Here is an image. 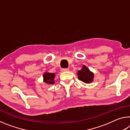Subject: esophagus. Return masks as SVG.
I'll return each mask as SVG.
<instances>
[{
	"label": "esophagus",
	"mask_w": 130,
	"mask_h": 130,
	"mask_svg": "<svg viewBox=\"0 0 130 130\" xmlns=\"http://www.w3.org/2000/svg\"><path fill=\"white\" fill-rule=\"evenodd\" d=\"M69 68H63V69H62V72H67V71H69Z\"/></svg>",
	"instance_id": "34e87169"
}]
</instances>
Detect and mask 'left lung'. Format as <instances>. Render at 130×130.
Here are the masks:
<instances>
[{"label":"left lung","mask_w":130,"mask_h":130,"mask_svg":"<svg viewBox=\"0 0 130 130\" xmlns=\"http://www.w3.org/2000/svg\"><path fill=\"white\" fill-rule=\"evenodd\" d=\"M77 74L78 80L85 83L89 84L93 80L94 74L90 71L85 65H83V68L80 70H78Z\"/></svg>","instance_id":"1"}]
</instances>
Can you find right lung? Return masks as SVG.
<instances>
[{
    "label": "right lung",
    "instance_id": "add662e5",
    "mask_svg": "<svg viewBox=\"0 0 130 130\" xmlns=\"http://www.w3.org/2000/svg\"><path fill=\"white\" fill-rule=\"evenodd\" d=\"M43 81L45 83L48 84H53L54 83V78H55V74L54 73H50L46 72L43 74Z\"/></svg>",
    "mask_w": 130,
    "mask_h": 130
}]
</instances>
